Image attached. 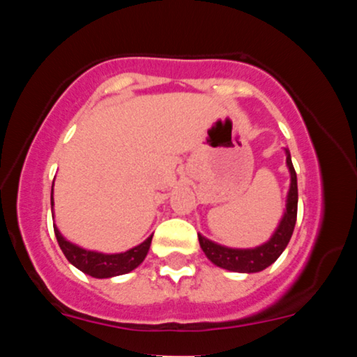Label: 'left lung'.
Instances as JSON below:
<instances>
[{
  "instance_id": "8db88e82",
  "label": "left lung",
  "mask_w": 357,
  "mask_h": 357,
  "mask_svg": "<svg viewBox=\"0 0 357 357\" xmlns=\"http://www.w3.org/2000/svg\"><path fill=\"white\" fill-rule=\"evenodd\" d=\"M287 154V167L290 171V190L287 195V208L284 216H282L280 225L277 227L275 233L272 235L267 243L260 245L255 248H228L223 245L215 243V241L204 238L203 235L198 233L199 247L211 260L216 267L231 270V272H241V273H255L261 272L278 257L282 255L287 245H289L290 236H292L294 228H296L297 221V202H298V192H297V174L294 169L292 159H290L289 149H285Z\"/></svg>"
}]
</instances>
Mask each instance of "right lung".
<instances>
[{"label": "right lung", "instance_id": "obj_1", "mask_svg": "<svg viewBox=\"0 0 357 357\" xmlns=\"http://www.w3.org/2000/svg\"><path fill=\"white\" fill-rule=\"evenodd\" d=\"M52 206H53V191H52ZM53 230H55L56 241H59L61 252L67 257V260L70 261L73 267L82 270L84 273H87L90 277L96 278H110L116 275H124V273L132 272L134 268H137L139 265L144 261V258L149 252L151 240L149 238L142 241L137 247L127 250L124 253H100V252H92V250H85L77 247V245L70 243L68 240H65L59 231V228L53 225Z\"/></svg>", "mask_w": 357, "mask_h": 357}]
</instances>
